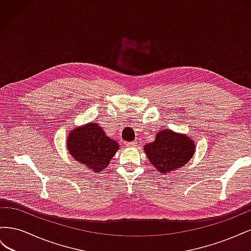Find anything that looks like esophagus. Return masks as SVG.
<instances>
[{"label":"esophagus","mask_w":251,"mask_h":251,"mask_svg":"<svg viewBox=\"0 0 251 251\" xmlns=\"http://www.w3.org/2000/svg\"><path fill=\"white\" fill-rule=\"evenodd\" d=\"M125 144H126V147H128V148H134V147L137 146V142H136V141H131V142H126Z\"/></svg>","instance_id":"1"}]
</instances>
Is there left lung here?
Returning <instances> with one entry per match:
<instances>
[{
    "mask_svg": "<svg viewBox=\"0 0 251 251\" xmlns=\"http://www.w3.org/2000/svg\"><path fill=\"white\" fill-rule=\"evenodd\" d=\"M144 153L158 172L163 175L184 166L195 154L196 143L185 134L162 130L155 140L146 144Z\"/></svg>",
    "mask_w": 251,
    "mask_h": 251,
    "instance_id": "8db88e82",
    "label": "left lung"
}]
</instances>
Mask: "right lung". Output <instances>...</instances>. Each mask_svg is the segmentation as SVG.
<instances>
[{
	"mask_svg": "<svg viewBox=\"0 0 251 251\" xmlns=\"http://www.w3.org/2000/svg\"><path fill=\"white\" fill-rule=\"evenodd\" d=\"M67 149L75 161L100 173L108 168L119 144L108 137L100 125L91 121L72 128L67 137Z\"/></svg>",
	"mask_w": 251,
	"mask_h": 251,
	"instance_id": "1",
	"label": "right lung"
}]
</instances>
